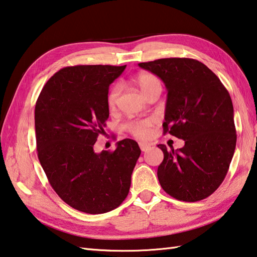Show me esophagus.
Returning a JSON list of instances; mask_svg holds the SVG:
<instances>
[{
  "instance_id": "1",
  "label": "esophagus",
  "mask_w": 257,
  "mask_h": 257,
  "mask_svg": "<svg viewBox=\"0 0 257 257\" xmlns=\"http://www.w3.org/2000/svg\"><path fill=\"white\" fill-rule=\"evenodd\" d=\"M151 146L152 145L151 144H148V143H139V147H141V149H142V152H146V151H148L149 148H151Z\"/></svg>"
}]
</instances>
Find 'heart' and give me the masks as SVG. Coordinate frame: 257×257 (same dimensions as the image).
<instances>
[{
	"mask_svg": "<svg viewBox=\"0 0 257 257\" xmlns=\"http://www.w3.org/2000/svg\"><path fill=\"white\" fill-rule=\"evenodd\" d=\"M133 82L136 84L139 90L142 91L145 96H148L151 93L156 90V88L161 87V82L158 78L153 75L151 73L142 72L135 75L133 78ZM120 86L114 85L108 95V104L110 108H113L118 102V97L120 95ZM152 127H153V120L152 119H141V120H134L130 121L127 124V129L129 133H132L135 137L146 139L151 137L152 135Z\"/></svg>",
	"mask_w": 257,
	"mask_h": 257,
	"instance_id": "b5f03b06",
	"label": "heart"
}]
</instances>
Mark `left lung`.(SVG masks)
<instances>
[{
    "instance_id": "1",
    "label": "left lung",
    "mask_w": 257,
    "mask_h": 257,
    "mask_svg": "<svg viewBox=\"0 0 257 257\" xmlns=\"http://www.w3.org/2000/svg\"><path fill=\"white\" fill-rule=\"evenodd\" d=\"M167 88L164 134L184 146L164 154L157 176L167 194L185 202L208 198L222 183L236 147L234 106L211 69L192 58H162L139 63Z\"/></svg>"
}]
</instances>
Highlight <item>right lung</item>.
Returning <instances> with one entry per match:
<instances>
[{
    "label": "right lung",
    "instance_id": "right-lung-1",
    "mask_svg": "<svg viewBox=\"0 0 257 257\" xmlns=\"http://www.w3.org/2000/svg\"><path fill=\"white\" fill-rule=\"evenodd\" d=\"M124 66L77 65L62 68L41 90L35 108L37 152L47 179L78 211L109 212L127 198L141 148L133 139L115 151L94 152L109 118V86Z\"/></svg>",
    "mask_w": 257,
    "mask_h": 257
}]
</instances>
